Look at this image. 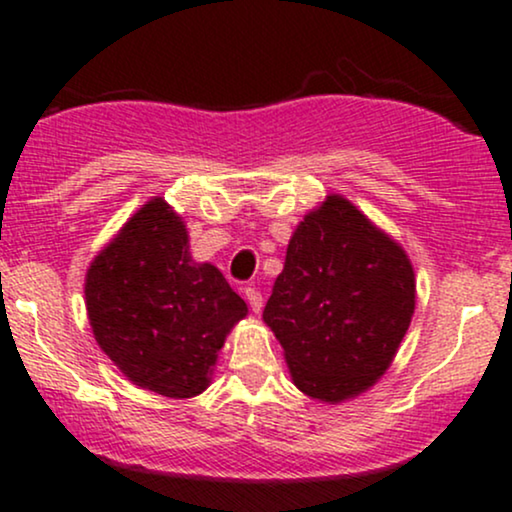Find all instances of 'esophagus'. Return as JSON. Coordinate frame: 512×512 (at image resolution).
<instances>
[{"instance_id": "obj_1", "label": "esophagus", "mask_w": 512, "mask_h": 512, "mask_svg": "<svg viewBox=\"0 0 512 512\" xmlns=\"http://www.w3.org/2000/svg\"><path fill=\"white\" fill-rule=\"evenodd\" d=\"M245 298H248L250 308L255 310V313H260V310H262V293H260V289H257V286H248V289H245Z\"/></svg>"}]
</instances>
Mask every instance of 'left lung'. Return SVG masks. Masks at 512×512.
I'll return each instance as SVG.
<instances>
[{
    "label": "left lung",
    "mask_w": 512,
    "mask_h": 512,
    "mask_svg": "<svg viewBox=\"0 0 512 512\" xmlns=\"http://www.w3.org/2000/svg\"><path fill=\"white\" fill-rule=\"evenodd\" d=\"M414 269L395 240L332 195L293 233L264 322L284 346L293 383L342 402L392 363L414 313Z\"/></svg>",
    "instance_id": "obj_1"
}]
</instances>
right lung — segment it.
I'll use <instances>...</instances> for the list:
<instances>
[{"label":"right lung","instance_id":"right-lung-1","mask_svg":"<svg viewBox=\"0 0 512 512\" xmlns=\"http://www.w3.org/2000/svg\"><path fill=\"white\" fill-rule=\"evenodd\" d=\"M86 308L101 349L132 383L195 397L248 305L214 264H195L180 216L144 204L86 274Z\"/></svg>","mask_w":512,"mask_h":512}]
</instances>
